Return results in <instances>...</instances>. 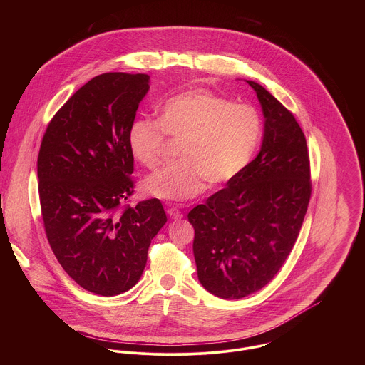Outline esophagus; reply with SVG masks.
Segmentation results:
<instances>
[{
    "label": "esophagus",
    "mask_w": 365,
    "mask_h": 365,
    "mask_svg": "<svg viewBox=\"0 0 365 365\" xmlns=\"http://www.w3.org/2000/svg\"><path fill=\"white\" fill-rule=\"evenodd\" d=\"M168 215H170V217H173V219H181L184 215H182V212L178 208H168Z\"/></svg>",
    "instance_id": "obj_1"
}]
</instances>
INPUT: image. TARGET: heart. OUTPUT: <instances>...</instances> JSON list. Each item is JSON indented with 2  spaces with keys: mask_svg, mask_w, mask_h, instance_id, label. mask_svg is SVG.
I'll return each mask as SVG.
<instances>
[{
  "mask_svg": "<svg viewBox=\"0 0 365 365\" xmlns=\"http://www.w3.org/2000/svg\"><path fill=\"white\" fill-rule=\"evenodd\" d=\"M261 118L252 105L197 88L170 97L157 120L136 119L129 126L132 157L155 168L164 156L167 139L181 140L180 161L168 164L143 181V190L158 200L187 201L197 197L204 181L220 185L235 178L252 160L261 138Z\"/></svg>",
  "mask_w": 365,
  "mask_h": 365,
  "instance_id": "heart-1",
  "label": "heart"
}]
</instances>
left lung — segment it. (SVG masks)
Returning a JSON list of instances; mask_svg holds the SVG:
<instances>
[{"label":"left lung","instance_id":"8db88e82","mask_svg":"<svg viewBox=\"0 0 365 365\" xmlns=\"http://www.w3.org/2000/svg\"><path fill=\"white\" fill-rule=\"evenodd\" d=\"M247 83L265 118L260 153L188 213L200 282L223 299L252 295L275 277L297 242L312 194L299 123L260 84Z\"/></svg>","mask_w":365,"mask_h":365}]
</instances>
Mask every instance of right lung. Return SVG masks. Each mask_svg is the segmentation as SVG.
<instances>
[{
    "mask_svg": "<svg viewBox=\"0 0 365 365\" xmlns=\"http://www.w3.org/2000/svg\"><path fill=\"white\" fill-rule=\"evenodd\" d=\"M148 91V74L94 77L56 112L38 156L53 253L81 288L103 297L140 279L152 239L167 222L157 198L128 204L135 191L128 132Z\"/></svg>",
    "mask_w": 365,
    "mask_h": 365,
    "instance_id": "add662e5",
    "label": "right lung"
}]
</instances>
